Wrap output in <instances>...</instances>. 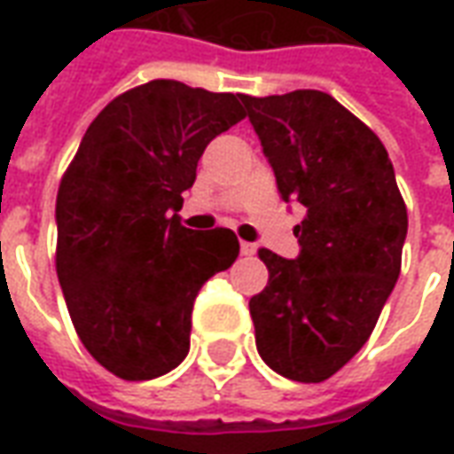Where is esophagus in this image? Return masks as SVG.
<instances>
[{
	"instance_id": "34e87169",
	"label": "esophagus",
	"mask_w": 454,
	"mask_h": 454,
	"mask_svg": "<svg viewBox=\"0 0 454 454\" xmlns=\"http://www.w3.org/2000/svg\"><path fill=\"white\" fill-rule=\"evenodd\" d=\"M255 250H257L255 243H246V240L240 243V253H243V255H255Z\"/></svg>"
}]
</instances>
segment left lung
<instances>
[{"mask_svg": "<svg viewBox=\"0 0 454 454\" xmlns=\"http://www.w3.org/2000/svg\"><path fill=\"white\" fill-rule=\"evenodd\" d=\"M240 102L282 199L306 207L296 260L257 250L270 272L250 299L257 352L286 380L318 384L377 325L401 272L406 204L377 133L331 94H240Z\"/></svg>", "mask_w": 454, "mask_h": 454, "instance_id": "obj_1", "label": "left lung"}]
</instances>
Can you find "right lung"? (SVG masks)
<instances>
[{"mask_svg": "<svg viewBox=\"0 0 454 454\" xmlns=\"http://www.w3.org/2000/svg\"><path fill=\"white\" fill-rule=\"evenodd\" d=\"M240 119V94L153 80L104 106L65 169L55 270L80 340L121 380L187 357L199 289L236 262L233 231H192L177 211L204 148Z\"/></svg>", "mask_w": 454, "mask_h": 454, "instance_id": "right-lung-1", "label": "right lung"}]
</instances>
